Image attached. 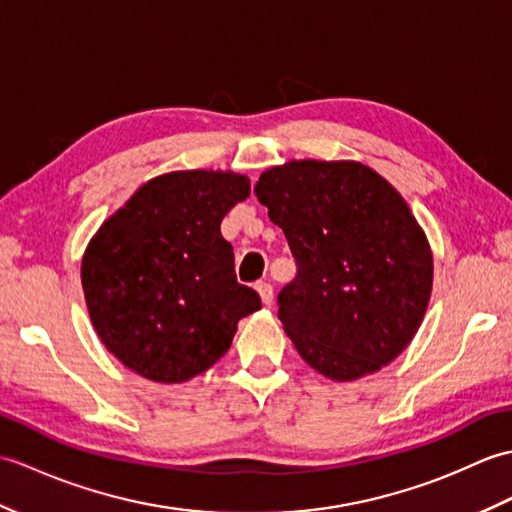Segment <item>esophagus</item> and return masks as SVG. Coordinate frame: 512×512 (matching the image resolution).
Returning <instances> with one entry per match:
<instances>
[{"mask_svg":"<svg viewBox=\"0 0 512 512\" xmlns=\"http://www.w3.org/2000/svg\"><path fill=\"white\" fill-rule=\"evenodd\" d=\"M255 290H257V295H259V299H262V303H264L266 308L273 306V299H275V295H273V286H270L268 281H257V284H255Z\"/></svg>","mask_w":512,"mask_h":512,"instance_id":"1","label":"esophagus"}]
</instances>
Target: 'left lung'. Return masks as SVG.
Segmentation results:
<instances>
[{
	"label": "left lung",
	"instance_id": "obj_1",
	"mask_svg": "<svg viewBox=\"0 0 512 512\" xmlns=\"http://www.w3.org/2000/svg\"><path fill=\"white\" fill-rule=\"evenodd\" d=\"M255 191L299 266L279 292L299 356L336 383L380 372L416 336L433 288L429 239L405 198L356 160H288Z\"/></svg>",
	"mask_w": 512,
	"mask_h": 512
}]
</instances>
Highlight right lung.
Listing matches in <instances>:
<instances>
[{
	"label": "right lung",
	"instance_id": "1",
	"mask_svg": "<svg viewBox=\"0 0 512 512\" xmlns=\"http://www.w3.org/2000/svg\"><path fill=\"white\" fill-rule=\"evenodd\" d=\"M250 178L222 169L151 178L99 226L81 259V284L101 343L134 374L184 383L233 343L239 319L262 308L237 284L224 215Z\"/></svg>",
	"mask_w": 512,
	"mask_h": 512
}]
</instances>
